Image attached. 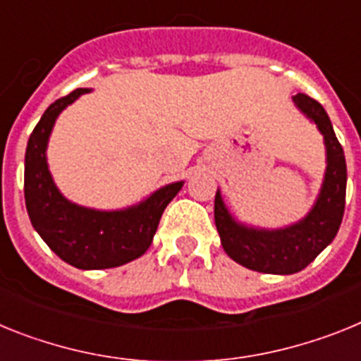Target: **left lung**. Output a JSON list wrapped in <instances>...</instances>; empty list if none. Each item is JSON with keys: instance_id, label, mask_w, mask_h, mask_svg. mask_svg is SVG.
<instances>
[{"instance_id": "1", "label": "left lung", "mask_w": 361, "mask_h": 361, "mask_svg": "<svg viewBox=\"0 0 361 361\" xmlns=\"http://www.w3.org/2000/svg\"><path fill=\"white\" fill-rule=\"evenodd\" d=\"M293 102L324 136L327 167L311 211L285 227L263 228L233 216L219 189L214 198V221L225 252L243 267L267 274H294L305 269L334 240L345 211V154L327 112L305 94L293 96Z\"/></svg>"}]
</instances>
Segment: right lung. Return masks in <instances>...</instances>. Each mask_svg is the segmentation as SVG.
<instances>
[{"instance_id":"obj_1","label":"right lung","mask_w":361,"mask_h":361,"mask_svg":"<svg viewBox=\"0 0 361 361\" xmlns=\"http://www.w3.org/2000/svg\"><path fill=\"white\" fill-rule=\"evenodd\" d=\"M90 89H78L56 99L43 112L25 152V205L30 224L50 250L83 271L120 267L145 255L165 207L185 181L163 185L134 205L102 211L71 202L49 171L47 147L58 116Z\"/></svg>"}]
</instances>
